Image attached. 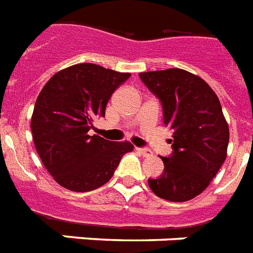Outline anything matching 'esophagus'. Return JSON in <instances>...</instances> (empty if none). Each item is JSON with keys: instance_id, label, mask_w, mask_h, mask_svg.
Returning a JSON list of instances; mask_svg holds the SVG:
<instances>
[{"instance_id": "34e87169", "label": "esophagus", "mask_w": 253, "mask_h": 253, "mask_svg": "<svg viewBox=\"0 0 253 253\" xmlns=\"http://www.w3.org/2000/svg\"><path fill=\"white\" fill-rule=\"evenodd\" d=\"M137 151H138L139 154L142 155V157H151V155H153L151 150H149V149H145V147H137Z\"/></svg>"}]
</instances>
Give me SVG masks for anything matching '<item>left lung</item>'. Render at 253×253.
<instances>
[{"label":"left lung","mask_w":253,"mask_h":253,"mask_svg":"<svg viewBox=\"0 0 253 253\" xmlns=\"http://www.w3.org/2000/svg\"><path fill=\"white\" fill-rule=\"evenodd\" d=\"M143 84L159 99L163 124L172 129V154L161 157L165 169L149 179L155 195L173 203L195 199L205 191L223 165L229 125L209 84L183 69L139 73Z\"/></svg>","instance_id":"8db88e82"}]
</instances>
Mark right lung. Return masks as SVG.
Listing matches in <instances>:
<instances>
[{"label": "right lung", "instance_id": "right-lung-1", "mask_svg": "<svg viewBox=\"0 0 253 253\" xmlns=\"http://www.w3.org/2000/svg\"><path fill=\"white\" fill-rule=\"evenodd\" d=\"M129 77L78 64L56 73L40 91L31 119L32 138L46 171L61 187L74 192L102 187L123 155L133 150L128 141L88 134L95 117H104L111 95Z\"/></svg>", "mask_w": 253, "mask_h": 253}]
</instances>
